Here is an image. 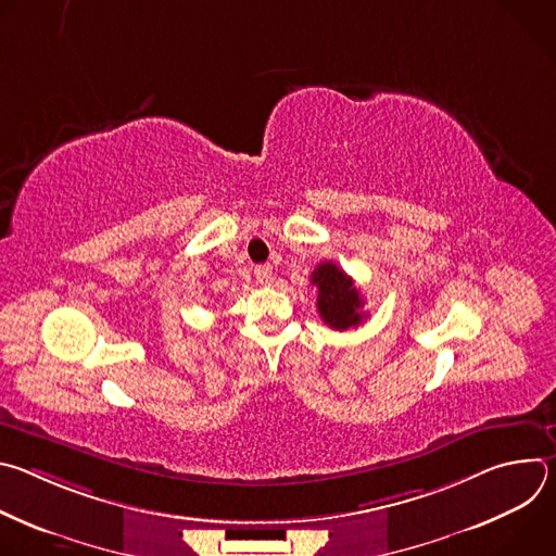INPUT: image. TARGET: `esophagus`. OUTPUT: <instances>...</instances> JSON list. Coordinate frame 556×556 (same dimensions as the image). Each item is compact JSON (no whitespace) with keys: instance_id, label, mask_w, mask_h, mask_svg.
Returning <instances> with one entry per match:
<instances>
[{"instance_id":"1","label":"esophagus","mask_w":556,"mask_h":556,"mask_svg":"<svg viewBox=\"0 0 556 556\" xmlns=\"http://www.w3.org/2000/svg\"><path fill=\"white\" fill-rule=\"evenodd\" d=\"M255 277H257L262 283H270V279H273V266H270V264H260V266H255Z\"/></svg>"}]
</instances>
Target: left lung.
<instances>
[{"label": "left lung", "mask_w": 556, "mask_h": 556, "mask_svg": "<svg viewBox=\"0 0 556 556\" xmlns=\"http://www.w3.org/2000/svg\"><path fill=\"white\" fill-rule=\"evenodd\" d=\"M312 286L319 290L316 296V307H319L321 319L332 330H350L361 326L365 319L363 296L354 286V279L345 275L334 262H321L312 273Z\"/></svg>", "instance_id": "left-lung-1"}]
</instances>
